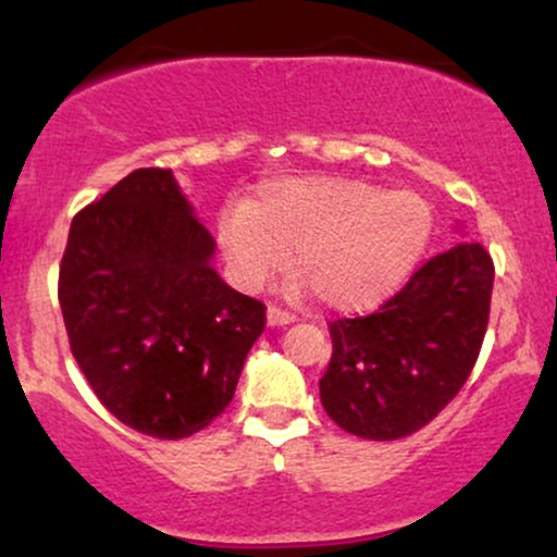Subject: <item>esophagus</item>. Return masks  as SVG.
Returning <instances> with one entry per match:
<instances>
[{
  "mask_svg": "<svg viewBox=\"0 0 557 557\" xmlns=\"http://www.w3.org/2000/svg\"><path fill=\"white\" fill-rule=\"evenodd\" d=\"M267 322H270V327H283V324L296 322V314L280 309V306H270V309H267Z\"/></svg>",
  "mask_w": 557,
  "mask_h": 557,
  "instance_id": "esophagus-1",
  "label": "esophagus"
}]
</instances>
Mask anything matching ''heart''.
Returning <instances> with one entry per match:
<instances>
[{
	"instance_id": "b5f03b06",
	"label": "heart",
	"mask_w": 557,
	"mask_h": 557,
	"mask_svg": "<svg viewBox=\"0 0 557 557\" xmlns=\"http://www.w3.org/2000/svg\"><path fill=\"white\" fill-rule=\"evenodd\" d=\"M432 235L417 190L350 177H293L216 216V240L243 287H264L296 251V270L332 309H367L411 274Z\"/></svg>"
}]
</instances>
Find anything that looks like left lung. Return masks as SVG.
<instances>
[{"instance_id": "obj_1", "label": "left lung", "mask_w": 557, "mask_h": 557, "mask_svg": "<svg viewBox=\"0 0 557 557\" xmlns=\"http://www.w3.org/2000/svg\"><path fill=\"white\" fill-rule=\"evenodd\" d=\"M495 264L463 243L419 267L374 314L330 322L327 417L363 440L419 432L466 385L490 322Z\"/></svg>"}]
</instances>
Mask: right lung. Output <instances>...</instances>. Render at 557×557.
Returning a JSON list of instances; mask_svg holds the SVG:
<instances>
[{"mask_svg":"<svg viewBox=\"0 0 557 557\" xmlns=\"http://www.w3.org/2000/svg\"><path fill=\"white\" fill-rule=\"evenodd\" d=\"M212 253L172 170L131 172L70 225L57 283L70 350L101 406L149 437L212 424L267 327Z\"/></svg>","mask_w":557,"mask_h":557,"instance_id":"obj_1","label":"right lung"}]
</instances>
